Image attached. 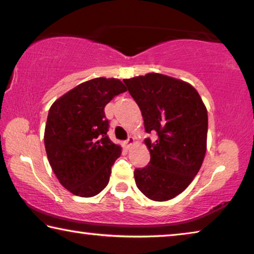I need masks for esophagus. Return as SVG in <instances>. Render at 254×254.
<instances>
[{
	"instance_id": "34e87169",
	"label": "esophagus",
	"mask_w": 254,
	"mask_h": 254,
	"mask_svg": "<svg viewBox=\"0 0 254 254\" xmlns=\"http://www.w3.org/2000/svg\"><path fill=\"white\" fill-rule=\"evenodd\" d=\"M134 143H135L134 138H133V136H130V138H128L127 141H124V147H126L127 149H130Z\"/></svg>"
}]
</instances>
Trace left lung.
I'll return each instance as SVG.
<instances>
[{
    "label": "left lung",
    "instance_id": "obj_1",
    "mask_svg": "<svg viewBox=\"0 0 254 254\" xmlns=\"http://www.w3.org/2000/svg\"><path fill=\"white\" fill-rule=\"evenodd\" d=\"M141 111L150 162L134 171L135 184L148 199L167 201L182 193L198 174L207 150L208 113L189 82L162 73L124 79Z\"/></svg>",
    "mask_w": 254,
    "mask_h": 254
}]
</instances>
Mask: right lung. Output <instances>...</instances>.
<instances>
[{
    "label": "right lung",
    "mask_w": 254,
    "mask_h": 254,
    "mask_svg": "<svg viewBox=\"0 0 254 254\" xmlns=\"http://www.w3.org/2000/svg\"><path fill=\"white\" fill-rule=\"evenodd\" d=\"M115 78H95L58 98L48 112L44 142L48 162L67 191L82 198L102 192L122 148L107 136L104 108L126 92Z\"/></svg>",
    "instance_id": "1"
}]
</instances>
